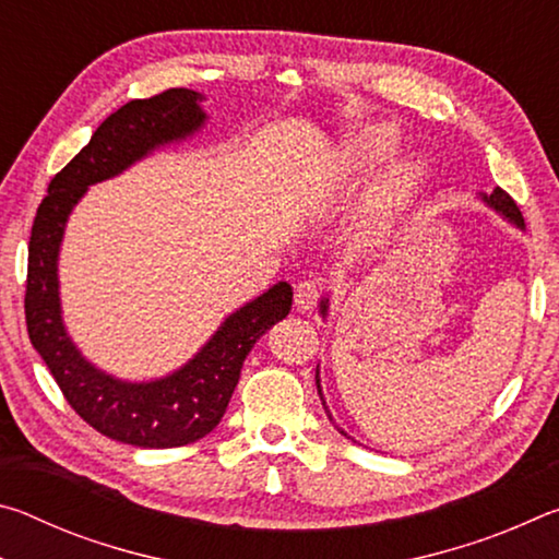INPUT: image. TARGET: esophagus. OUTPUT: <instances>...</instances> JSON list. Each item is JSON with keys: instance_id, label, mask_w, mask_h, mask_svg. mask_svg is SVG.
<instances>
[{"instance_id": "esophagus-1", "label": "esophagus", "mask_w": 559, "mask_h": 559, "mask_svg": "<svg viewBox=\"0 0 559 559\" xmlns=\"http://www.w3.org/2000/svg\"><path fill=\"white\" fill-rule=\"evenodd\" d=\"M320 293H323V283L316 278H306L296 283V290H293V300H296L298 310H310L318 302Z\"/></svg>"}]
</instances>
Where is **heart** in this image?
<instances>
[{
  "instance_id": "b5f03b06",
  "label": "heart",
  "mask_w": 559,
  "mask_h": 559,
  "mask_svg": "<svg viewBox=\"0 0 559 559\" xmlns=\"http://www.w3.org/2000/svg\"><path fill=\"white\" fill-rule=\"evenodd\" d=\"M396 145H400V135L392 126H384V122L367 126L345 140L343 163L357 175L374 173L377 167L394 155ZM416 182H419V167L414 163H400L386 173L382 185L374 189L370 204H367V214H370V224L374 229H384V224L402 210L412 197Z\"/></svg>"
}]
</instances>
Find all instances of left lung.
Here are the masks:
<instances>
[{
	"label": "left lung",
	"instance_id": "obj_1",
	"mask_svg": "<svg viewBox=\"0 0 559 559\" xmlns=\"http://www.w3.org/2000/svg\"><path fill=\"white\" fill-rule=\"evenodd\" d=\"M484 202H486L488 206H493L496 212L503 214L508 222H513L515 226H520V229H525V224H523V214H520L518 204L513 202V197H510L508 192H503V189H500V187H496V189H493V194H490V197H486V194H484ZM320 310H323V316L328 313V300L320 302ZM316 384H318V394H320V400H323V390H320V380H318V374H316ZM323 406H325V402H323ZM325 412H328V406H325ZM328 416H330V412H328ZM330 421H333V416H330ZM337 431H340V433H345L343 429H337ZM345 437H347V433H345Z\"/></svg>",
	"mask_w": 559,
	"mask_h": 559
}]
</instances>
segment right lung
Here are the masks:
<instances>
[{
    "instance_id": "obj_1",
    "label": "right lung",
    "mask_w": 559,
    "mask_h": 559,
    "mask_svg": "<svg viewBox=\"0 0 559 559\" xmlns=\"http://www.w3.org/2000/svg\"><path fill=\"white\" fill-rule=\"evenodd\" d=\"M202 98L197 91L169 88L118 108L51 179L32 226L24 296L32 345L83 421L103 437L140 449H175L206 437L229 406L246 355L271 325L288 316L293 300L288 283H276L226 318L182 370L155 382H122L96 370L66 335L56 263L71 210L91 185L200 130L206 118Z\"/></svg>"
}]
</instances>
